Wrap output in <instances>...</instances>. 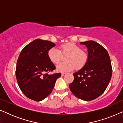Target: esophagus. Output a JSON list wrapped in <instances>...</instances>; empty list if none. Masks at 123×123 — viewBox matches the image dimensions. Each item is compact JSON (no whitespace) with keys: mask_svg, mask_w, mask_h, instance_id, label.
Instances as JSON below:
<instances>
[{"mask_svg":"<svg viewBox=\"0 0 123 123\" xmlns=\"http://www.w3.org/2000/svg\"><path fill=\"white\" fill-rule=\"evenodd\" d=\"M65 74H66V73H62V75H63V76H64V75H65Z\"/></svg>","mask_w":123,"mask_h":123,"instance_id":"34e87169","label":"esophagus"}]
</instances>
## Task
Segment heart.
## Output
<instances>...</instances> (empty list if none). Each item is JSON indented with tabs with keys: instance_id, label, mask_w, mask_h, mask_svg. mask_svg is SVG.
<instances>
[{
	"instance_id": "1",
	"label": "heart",
	"mask_w": 123,
	"mask_h": 123,
	"mask_svg": "<svg viewBox=\"0 0 123 123\" xmlns=\"http://www.w3.org/2000/svg\"><path fill=\"white\" fill-rule=\"evenodd\" d=\"M60 50L52 48L49 50L48 55L52 63L58 64L62 59V53L68 54L66 57V62L60 63L56 65L58 72H68L73 70L75 67L80 68L86 64L88 55L81 48L74 43H67L60 47Z\"/></svg>"
}]
</instances>
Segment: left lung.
Returning <instances> with one entry per match:
<instances>
[{"mask_svg":"<svg viewBox=\"0 0 123 123\" xmlns=\"http://www.w3.org/2000/svg\"><path fill=\"white\" fill-rule=\"evenodd\" d=\"M88 49V60L73 74L69 88L75 96L85 101L97 98L104 93L111 78L112 69L107 50L94 41L81 42Z\"/></svg>","mask_w":123,"mask_h":123,"instance_id":"left-lung-1","label":"left lung"}]
</instances>
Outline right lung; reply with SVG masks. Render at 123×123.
Returning a JSON list of instances; mask_svg holds the SVG:
<instances>
[{
    "label": "right lung",
    "instance_id": "right-lung-1",
    "mask_svg": "<svg viewBox=\"0 0 123 123\" xmlns=\"http://www.w3.org/2000/svg\"><path fill=\"white\" fill-rule=\"evenodd\" d=\"M55 46L51 41L36 39L26 45L18 57L16 75L23 94L40 101L51 93L61 73L48 74L55 69L48 57V51Z\"/></svg>",
    "mask_w": 123,
    "mask_h": 123
}]
</instances>
